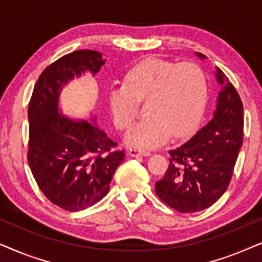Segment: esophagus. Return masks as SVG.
<instances>
[{
  "label": "esophagus",
  "mask_w": 262,
  "mask_h": 262,
  "mask_svg": "<svg viewBox=\"0 0 262 262\" xmlns=\"http://www.w3.org/2000/svg\"><path fill=\"white\" fill-rule=\"evenodd\" d=\"M131 156L134 157H138V156H150L151 155V151H149V150H144V149H138V148H132L130 149V151H128Z\"/></svg>",
  "instance_id": "34e87169"
}]
</instances>
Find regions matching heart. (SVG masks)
<instances>
[{
	"label": "heart",
	"mask_w": 262,
	"mask_h": 262,
	"mask_svg": "<svg viewBox=\"0 0 262 262\" xmlns=\"http://www.w3.org/2000/svg\"><path fill=\"white\" fill-rule=\"evenodd\" d=\"M206 98V78L194 63H173L148 58L136 64L125 83L110 93V107L121 130L134 123L138 102L145 101V118L126 134L127 144L155 148L170 135L187 132L202 112Z\"/></svg>",
	"instance_id": "obj_1"
}]
</instances>
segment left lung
Masks as SVG:
<instances>
[{
  "label": "left lung",
  "instance_id": "1",
  "mask_svg": "<svg viewBox=\"0 0 262 262\" xmlns=\"http://www.w3.org/2000/svg\"><path fill=\"white\" fill-rule=\"evenodd\" d=\"M216 78L222 88L212 119L189 141L169 150V166L155 186L159 198L182 213L205 210L224 194L242 146L241 98L220 68Z\"/></svg>",
  "mask_w": 262,
  "mask_h": 262
}]
</instances>
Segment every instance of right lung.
<instances>
[{
	"label": "right lung",
	"instance_id": "right-lung-1",
	"mask_svg": "<svg viewBox=\"0 0 262 262\" xmlns=\"http://www.w3.org/2000/svg\"><path fill=\"white\" fill-rule=\"evenodd\" d=\"M102 55L78 50L60 57L39 76L28 105L27 160L44 195L67 211H80L100 202L110 191L121 150L95 119L75 120L59 112V95L68 82L85 71L99 73Z\"/></svg>",
	"mask_w": 262,
	"mask_h": 262
}]
</instances>
